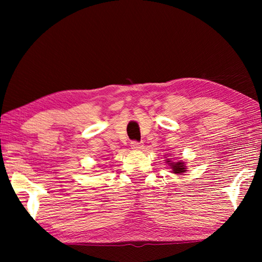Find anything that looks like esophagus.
Wrapping results in <instances>:
<instances>
[{
    "label": "esophagus",
    "mask_w": 262,
    "mask_h": 262,
    "mask_svg": "<svg viewBox=\"0 0 262 262\" xmlns=\"http://www.w3.org/2000/svg\"><path fill=\"white\" fill-rule=\"evenodd\" d=\"M130 147L134 150H141V149H143V144L139 143V142H136V141H133L130 143Z\"/></svg>",
    "instance_id": "1"
}]
</instances>
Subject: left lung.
Instances as JSON below:
<instances>
[{
  "mask_svg": "<svg viewBox=\"0 0 262 262\" xmlns=\"http://www.w3.org/2000/svg\"><path fill=\"white\" fill-rule=\"evenodd\" d=\"M165 156H166V155H165ZM167 157H170V156H167ZM165 161H166L167 165L171 167L172 173L181 176V174H184V173H186V172H187V166H186V163L184 161L173 162L171 158H166Z\"/></svg>",
  "mask_w": 262,
  "mask_h": 262,
  "instance_id": "8db88e82",
  "label": "left lung"
}]
</instances>
